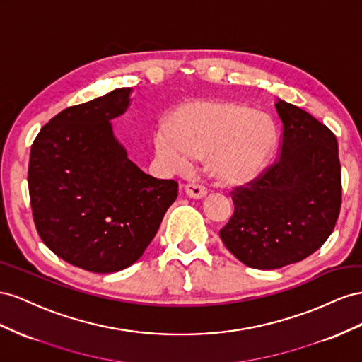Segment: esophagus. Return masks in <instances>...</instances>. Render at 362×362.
<instances>
[{"label":"esophagus","instance_id":"obj_1","mask_svg":"<svg viewBox=\"0 0 362 362\" xmlns=\"http://www.w3.org/2000/svg\"><path fill=\"white\" fill-rule=\"evenodd\" d=\"M185 192H187V195L191 199H202L206 194H208V188L203 187V185H200V183L191 182V183H187V187H185Z\"/></svg>","mask_w":362,"mask_h":362}]
</instances>
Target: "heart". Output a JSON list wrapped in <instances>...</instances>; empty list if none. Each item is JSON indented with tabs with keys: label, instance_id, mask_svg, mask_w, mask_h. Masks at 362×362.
Here are the masks:
<instances>
[{
	"label": "heart",
	"instance_id": "heart-1",
	"mask_svg": "<svg viewBox=\"0 0 362 362\" xmlns=\"http://www.w3.org/2000/svg\"><path fill=\"white\" fill-rule=\"evenodd\" d=\"M154 142L171 167L187 170L192 158L208 154L215 177L236 183L262 171L274 148V129L262 113L236 103H192L173 113Z\"/></svg>",
	"mask_w": 362,
	"mask_h": 362
}]
</instances>
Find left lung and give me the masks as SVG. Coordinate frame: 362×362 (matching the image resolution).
<instances>
[{"instance_id": "obj_1", "label": "left lung", "mask_w": 362, "mask_h": 362, "mask_svg": "<svg viewBox=\"0 0 362 362\" xmlns=\"http://www.w3.org/2000/svg\"><path fill=\"white\" fill-rule=\"evenodd\" d=\"M277 159L230 192L233 215L220 236L236 259L257 270L303 261L322 247L341 208L337 138L325 124L281 98Z\"/></svg>"}]
</instances>
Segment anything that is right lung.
Returning a JSON list of instances; mask_svg holds the SVG:
<instances>
[{
  "mask_svg": "<svg viewBox=\"0 0 362 362\" xmlns=\"http://www.w3.org/2000/svg\"><path fill=\"white\" fill-rule=\"evenodd\" d=\"M121 88L62 110L40 129L28 163L36 230L62 259L92 273L124 270L142 256L179 185L139 170L110 119L130 106Z\"/></svg>",
  "mask_w": 362,
  "mask_h": 362,
  "instance_id": "obj_1",
  "label": "right lung"
}]
</instances>
